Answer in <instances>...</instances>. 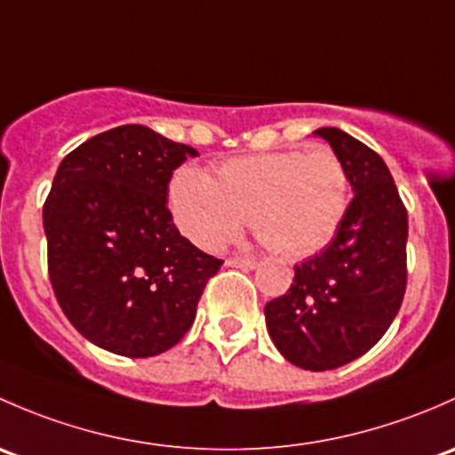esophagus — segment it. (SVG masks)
Here are the masks:
<instances>
[{"mask_svg":"<svg viewBox=\"0 0 455 455\" xmlns=\"http://www.w3.org/2000/svg\"><path fill=\"white\" fill-rule=\"evenodd\" d=\"M226 265L238 267V269H256V265H259V262L251 260V259H228Z\"/></svg>","mask_w":455,"mask_h":455,"instance_id":"obj_1","label":"esophagus"}]
</instances>
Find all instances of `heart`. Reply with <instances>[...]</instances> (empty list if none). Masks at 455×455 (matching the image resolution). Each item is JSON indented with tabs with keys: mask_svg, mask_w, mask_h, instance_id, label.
<instances>
[{
	"mask_svg": "<svg viewBox=\"0 0 455 455\" xmlns=\"http://www.w3.org/2000/svg\"><path fill=\"white\" fill-rule=\"evenodd\" d=\"M168 204L180 232L217 250L250 217L256 236L284 256H307L335 236L348 208V175L329 148L232 157L214 180L196 166L177 168Z\"/></svg>",
	"mask_w": 455,
	"mask_h": 455,
	"instance_id": "obj_1",
	"label": "heart"
}]
</instances>
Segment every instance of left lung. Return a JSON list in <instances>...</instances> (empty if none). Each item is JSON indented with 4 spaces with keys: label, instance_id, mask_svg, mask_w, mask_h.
I'll return each instance as SVG.
<instances>
[{
    "label": "left lung",
    "instance_id": "8db88e82",
    "mask_svg": "<svg viewBox=\"0 0 455 455\" xmlns=\"http://www.w3.org/2000/svg\"><path fill=\"white\" fill-rule=\"evenodd\" d=\"M313 135L344 164L355 196L335 238L265 304V322L287 362L322 372L362 357L395 322L407 283V210L372 148L335 126Z\"/></svg>",
    "mask_w": 455,
    "mask_h": 455
}]
</instances>
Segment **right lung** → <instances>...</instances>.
Returning a JSON list of instances; mask_svg holds the SVG:
<instances>
[{"instance_id": "1", "label": "right lung", "mask_w": 455, "mask_h": 455, "mask_svg": "<svg viewBox=\"0 0 455 455\" xmlns=\"http://www.w3.org/2000/svg\"><path fill=\"white\" fill-rule=\"evenodd\" d=\"M199 153L142 124L65 156L44 205L48 271L65 317L123 357H153L193 326L223 260L196 250L168 210L172 171Z\"/></svg>"}]
</instances>
